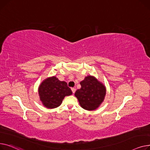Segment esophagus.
I'll return each instance as SVG.
<instances>
[{
	"label": "esophagus",
	"mask_w": 150,
	"mask_h": 150,
	"mask_svg": "<svg viewBox=\"0 0 150 150\" xmlns=\"http://www.w3.org/2000/svg\"><path fill=\"white\" fill-rule=\"evenodd\" d=\"M71 90H72V92L73 94H74V93L76 92V89L74 88H71Z\"/></svg>",
	"instance_id": "obj_1"
}]
</instances>
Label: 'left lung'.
<instances>
[{"mask_svg":"<svg viewBox=\"0 0 150 150\" xmlns=\"http://www.w3.org/2000/svg\"><path fill=\"white\" fill-rule=\"evenodd\" d=\"M81 88L77 90L75 96L81 106L86 110H94L103 101L106 89L105 86L91 76L85 78L80 82Z\"/></svg>","mask_w":150,"mask_h":150,"instance_id":"8db88e82","label":"left lung"}]
</instances>
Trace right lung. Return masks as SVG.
I'll list each match as a JSON object with an SVG mask.
<instances>
[{
	"mask_svg": "<svg viewBox=\"0 0 150 150\" xmlns=\"http://www.w3.org/2000/svg\"><path fill=\"white\" fill-rule=\"evenodd\" d=\"M40 99L48 108L59 107L65 96L72 94L67 82L60 81L56 77L47 78L39 88Z\"/></svg>",
	"mask_w": 150,
	"mask_h": 150,
	"instance_id": "obj_1",
	"label": "right lung"
}]
</instances>
